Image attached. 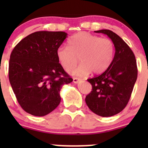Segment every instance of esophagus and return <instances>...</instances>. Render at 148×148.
Returning a JSON list of instances; mask_svg holds the SVG:
<instances>
[{
  "instance_id": "esophagus-1",
  "label": "esophagus",
  "mask_w": 148,
  "mask_h": 148,
  "mask_svg": "<svg viewBox=\"0 0 148 148\" xmlns=\"http://www.w3.org/2000/svg\"><path fill=\"white\" fill-rule=\"evenodd\" d=\"M80 81H81V79H80L76 78V77H74V78H73V82H74V83L77 84V83L79 82Z\"/></svg>"
}]
</instances>
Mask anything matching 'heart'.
<instances>
[{"label": "heart", "mask_w": 148, "mask_h": 148, "mask_svg": "<svg viewBox=\"0 0 148 148\" xmlns=\"http://www.w3.org/2000/svg\"><path fill=\"white\" fill-rule=\"evenodd\" d=\"M68 44L69 46L58 48L56 56L67 71L77 65L79 58L82 63L71 71L74 76L82 77L90 71L95 74H102L110 67L114 59L115 46L108 38L79 32L73 35Z\"/></svg>", "instance_id": "heart-1"}]
</instances>
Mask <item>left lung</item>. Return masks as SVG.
<instances>
[{
	"instance_id": "obj_1",
	"label": "left lung",
	"mask_w": 148,
	"mask_h": 148,
	"mask_svg": "<svg viewBox=\"0 0 148 148\" xmlns=\"http://www.w3.org/2000/svg\"><path fill=\"white\" fill-rule=\"evenodd\" d=\"M108 36L114 42L115 53L111 65L99 76L88 79L92 90L85 98L91 111L101 117H111L125 109L138 78L135 56L130 46L113 31H95Z\"/></svg>"
}]
</instances>
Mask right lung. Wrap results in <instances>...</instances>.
I'll use <instances>...</instances> for the list:
<instances>
[{
    "mask_svg": "<svg viewBox=\"0 0 148 148\" xmlns=\"http://www.w3.org/2000/svg\"><path fill=\"white\" fill-rule=\"evenodd\" d=\"M66 36L63 31H36L23 38L10 53V85L28 114L42 117L51 112L61 102L62 86L73 81L56 56Z\"/></svg>",
    "mask_w": 148,
    "mask_h": 148,
    "instance_id": "obj_1",
    "label": "right lung"
}]
</instances>
